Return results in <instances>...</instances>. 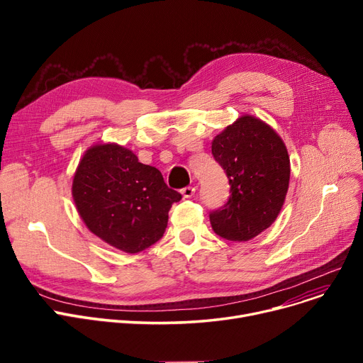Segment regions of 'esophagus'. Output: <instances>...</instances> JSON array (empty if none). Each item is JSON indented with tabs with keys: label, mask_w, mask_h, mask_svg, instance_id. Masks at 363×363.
<instances>
[{
	"label": "esophagus",
	"mask_w": 363,
	"mask_h": 363,
	"mask_svg": "<svg viewBox=\"0 0 363 363\" xmlns=\"http://www.w3.org/2000/svg\"><path fill=\"white\" fill-rule=\"evenodd\" d=\"M181 194L184 196V199H191L196 194V188L194 186H185L181 191Z\"/></svg>",
	"instance_id": "1"
}]
</instances>
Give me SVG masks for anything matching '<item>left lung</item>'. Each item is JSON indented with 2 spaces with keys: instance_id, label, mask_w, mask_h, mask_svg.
<instances>
[{
  "instance_id": "left-lung-1",
  "label": "left lung",
  "mask_w": 363,
  "mask_h": 363,
  "mask_svg": "<svg viewBox=\"0 0 363 363\" xmlns=\"http://www.w3.org/2000/svg\"><path fill=\"white\" fill-rule=\"evenodd\" d=\"M212 155L230 179L231 196L211 213L213 231L249 241L278 218L290 184V156L272 126L242 114L212 141Z\"/></svg>"
}]
</instances>
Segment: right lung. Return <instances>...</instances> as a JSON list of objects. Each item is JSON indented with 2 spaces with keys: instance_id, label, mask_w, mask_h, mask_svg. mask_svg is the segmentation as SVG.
<instances>
[{
  "instance_id": "1",
  "label": "right lung",
  "mask_w": 363,
  "mask_h": 363,
  "mask_svg": "<svg viewBox=\"0 0 363 363\" xmlns=\"http://www.w3.org/2000/svg\"><path fill=\"white\" fill-rule=\"evenodd\" d=\"M72 196L88 230L130 255L163 237L170 207L182 199L164 184L159 169L143 164L129 148L114 143L95 144L84 152Z\"/></svg>"
}]
</instances>
